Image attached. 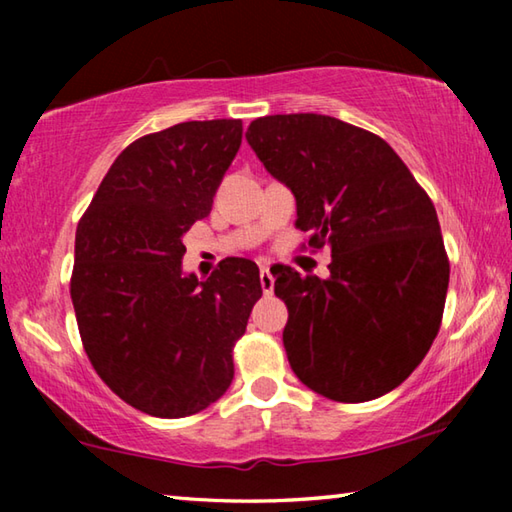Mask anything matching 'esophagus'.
Wrapping results in <instances>:
<instances>
[{"instance_id":"1","label":"esophagus","mask_w":512,"mask_h":512,"mask_svg":"<svg viewBox=\"0 0 512 512\" xmlns=\"http://www.w3.org/2000/svg\"><path fill=\"white\" fill-rule=\"evenodd\" d=\"M259 282H262V291L266 293V296H271L273 287H275V277H273L271 271H268L266 266L262 268V271H259Z\"/></svg>"}]
</instances>
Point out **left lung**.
<instances>
[{
  "label": "left lung",
  "mask_w": 512,
  "mask_h": 512,
  "mask_svg": "<svg viewBox=\"0 0 512 512\" xmlns=\"http://www.w3.org/2000/svg\"><path fill=\"white\" fill-rule=\"evenodd\" d=\"M246 140L296 196L309 246L332 248L329 280L271 268L293 372L334 402L393 391L443 323L449 257L429 194L379 135L341 119L259 117Z\"/></svg>",
  "instance_id": "1"
}]
</instances>
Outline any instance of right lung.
<instances>
[{
    "label": "right lung",
    "instance_id": "right-lung-1",
    "mask_svg": "<svg viewBox=\"0 0 512 512\" xmlns=\"http://www.w3.org/2000/svg\"><path fill=\"white\" fill-rule=\"evenodd\" d=\"M241 119L183 121L112 162L76 228L69 280L92 368L155 418H185L228 391L232 350L262 298L255 262L183 275V235L212 210L241 146Z\"/></svg>",
    "mask_w": 512,
    "mask_h": 512
}]
</instances>
